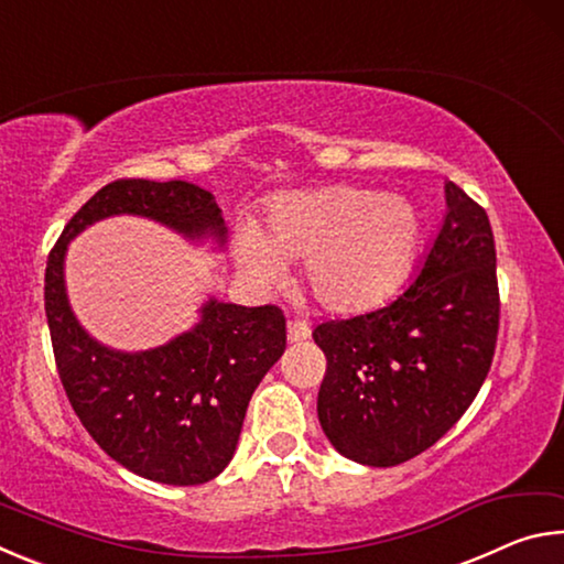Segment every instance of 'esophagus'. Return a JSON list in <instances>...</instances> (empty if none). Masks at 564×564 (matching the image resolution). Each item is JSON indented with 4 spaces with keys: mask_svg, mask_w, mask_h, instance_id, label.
I'll list each match as a JSON object with an SVG mask.
<instances>
[{
    "mask_svg": "<svg viewBox=\"0 0 564 564\" xmlns=\"http://www.w3.org/2000/svg\"><path fill=\"white\" fill-rule=\"evenodd\" d=\"M285 336H289V343H301L311 336V328L305 326L301 321H291L289 323V330H285Z\"/></svg>",
    "mask_w": 564,
    "mask_h": 564,
    "instance_id": "obj_1",
    "label": "esophagus"
}]
</instances>
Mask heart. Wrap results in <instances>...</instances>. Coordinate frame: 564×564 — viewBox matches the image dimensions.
<instances>
[{"instance_id": "b5f03b06", "label": "heart", "mask_w": 564, "mask_h": 564, "mask_svg": "<svg viewBox=\"0 0 564 564\" xmlns=\"http://www.w3.org/2000/svg\"><path fill=\"white\" fill-rule=\"evenodd\" d=\"M420 214L405 196L330 186L281 194L259 234L236 238V263L256 283L283 279L303 259V285L330 313L366 311L403 279L420 246Z\"/></svg>"}]
</instances>
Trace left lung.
<instances>
[{
  "mask_svg": "<svg viewBox=\"0 0 564 564\" xmlns=\"http://www.w3.org/2000/svg\"><path fill=\"white\" fill-rule=\"evenodd\" d=\"M447 212L398 299L313 330L328 368L318 420L348 460L393 467L435 445L488 378L500 323L485 208L445 181Z\"/></svg>",
  "mask_w": 564,
  "mask_h": 564,
  "instance_id": "obj_1",
  "label": "left lung"
}]
</instances>
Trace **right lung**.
<instances>
[{"label":"right lung","instance_id":"right-lung-1","mask_svg":"<svg viewBox=\"0 0 564 564\" xmlns=\"http://www.w3.org/2000/svg\"><path fill=\"white\" fill-rule=\"evenodd\" d=\"M111 216H141L194 243L226 246L212 191L188 181L121 178L99 188L52 248L44 308L56 370L82 425L109 457L147 480L202 485L231 463L248 400L285 350L275 305L208 299L194 328L149 350H117L76 321L64 283L69 243Z\"/></svg>","mask_w":564,"mask_h":564}]
</instances>
